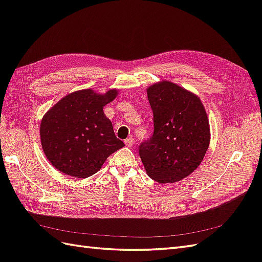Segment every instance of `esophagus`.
Here are the masks:
<instances>
[{"instance_id":"34e87169","label":"esophagus","mask_w":262,"mask_h":262,"mask_svg":"<svg viewBox=\"0 0 262 262\" xmlns=\"http://www.w3.org/2000/svg\"><path fill=\"white\" fill-rule=\"evenodd\" d=\"M134 142H136V141H134V139L130 137V138H128V139H125L124 143H125V145L128 146V147H131V146L134 144Z\"/></svg>"}]
</instances>
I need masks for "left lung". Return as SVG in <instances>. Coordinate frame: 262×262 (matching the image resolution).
<instances>
[{
	"label": "left lung",
	"instance_id": "1",
	"mask_svg": "<svg viewBox=\"0 0 262 262\" xmlns=\"http://www.w3.org/2000/svg\"><path fill=\"white\" fill-rule=\"evenodd\" d=\"M154 132L139 153L148 177L176 182L196 169L210 144V124L202 101L175 83L162 81L147 89Z\"/></svg>",
	"mask_w": 262,
	"mask_h": 262
}]
</instances>
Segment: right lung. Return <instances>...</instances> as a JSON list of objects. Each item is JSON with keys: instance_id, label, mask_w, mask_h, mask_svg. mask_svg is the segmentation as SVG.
<instances>
[{"instance_id": "obj_1", "label": "right lung", "mask_w": 262, "mask_h": 262, "mask_svg": "<svg viewBox=\"0 0 262 262\" xmlns=\"http://www.w3.org/2000/svg\"><path fill=\"white\" fill-rule=\"evenodd\" d=\"M117 95V90L104 95L93 90L76 91L48 110L40 123V140L45 155L55 168L69 176L87 178L124 146L102 110Z\"/></svg>"}]
</instances>
